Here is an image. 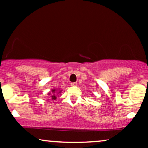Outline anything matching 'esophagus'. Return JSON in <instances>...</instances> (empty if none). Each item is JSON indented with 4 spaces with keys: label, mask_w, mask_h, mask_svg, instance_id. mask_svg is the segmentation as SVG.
I'll return each mask as SVG.
<instances>
[{
    "label": "esophagus",
    "mask_w": 148,
    "mask_h": 148,
    "mask_svg": "<svg viewBox=\"0 0 148 148\" xmlns=\"http://www.w3.org/2000/svg\"><path fill=\"white\" fill-rule=\"evenodd\" d=\"M71 86H77V82L71 83Z\"/></svg>",
    "instance_id": "esophagus-1"
}]
</instances>
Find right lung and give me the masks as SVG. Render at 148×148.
<instances>
[{"mask_svg": "<svg viewBox=\"0 0 148 148\" xmlns=\"http://www.w3.org/2000/svg\"><path fill=\"white\" fill-rule=\"evenodd\" d=\"M55 92H56V90H52V93H51V94H48V95H51V96H50V97H51L52 100H55V99L56 98Z\"/></svg>", "mask_w": 148, "mask_h": 148, "instance_id": "obj_1", "label": "right lung"}]
</instances>
